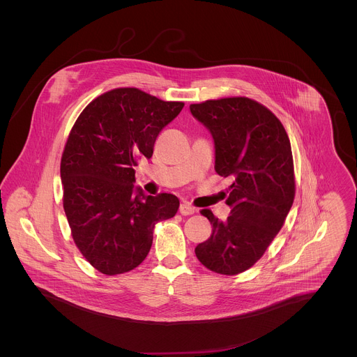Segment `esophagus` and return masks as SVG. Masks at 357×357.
<instances>
[{"mask_svg":"<svg viewBox=\"0 0 357 357\" xmlns=\"http://www.w3.org/2000/svg\"><path fill=\"white\" fill-rule=\"evenodd\" d=\"M180 213L183 215H191L195 213V207L188 202H184V204H180Z\"/></svg>","mask_w":357,"mask_h":357,"instance_id":"34e87169","label":"esophagus"}]
</instances>
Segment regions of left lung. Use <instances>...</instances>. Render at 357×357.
<instances>
[{"mask_svg": "<svg viewBox=\"0 0 357 357\" xmlns=\"http://www.w3.org/2000/svg\"><path fill=\"white\" fill-rule=\"evenodd\" d=\"M190 111L213 137L215 172L234 180L227 220L202 210L213 232L195 255L213 272L236 275L262 257L293 206L290 140L280 121L248 98L191 104Z\"/></svg>", "mask_w": 357, "mask_h": 357, "instance_id": "left-lung-1", "label": "left lung"}]
</instances>
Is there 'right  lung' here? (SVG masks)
<instances>
[{
    "label": "right lung",
    "instance_id": "obj_1",
    "mask_svg": "<svg viewBox=\"0 0 357 357\" xmlns=\"http://www.w3.org/2000/svg\"><path fill=\"white\" fill-rule=\"evenodd\" d=\"M183 107L119 88L89 102L71 129L60 163L63 206L77 248L104 275L139 266L155 224L178 210L177 197L135 187V166L153 156L159 132Z\"/></svg>",
    "mask_w": 357,
    "mask_h": 357
}]
</instances>
